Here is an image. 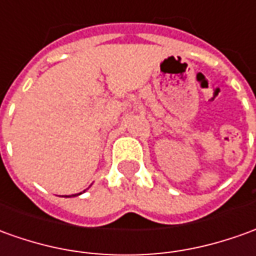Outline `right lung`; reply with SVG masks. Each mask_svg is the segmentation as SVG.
<instances>
[{"mask_svg":"<svg viewBox=\"0 0 256 256\" xmlns=\"http://www.w3.org/2000/svg\"><path fill=\"white\" fill-rule=\"evenodd\" d=\"M84 191H86V190H84ZM80 194H82V192H79V194H74V195H70V196H68V195H65V198H71V196H78V195H80Z\"/></svg>","mask_w":256,"mask_h":256,"instance_id":"right-lung-1","label":"right lung"}]
</instances>
